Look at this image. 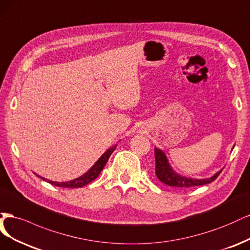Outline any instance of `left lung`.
Segmentation results:
<instances>
[{
    "label": "left lung",
    "instance_id": "obj_1",
    "mask_svg": "<svg viewBox=\"0 0 250 250\" xmlns=\"http://www.w3.org/2000/svg\"><path fill=\"white\" fill-rule=\"evenodd\" d=\"M155 159H156V174L157 178L168 186L175 188H191L195 186H203L211 183L217 179L222 170L216 172L211 178L208 179H192L186 178L179 173H176L171 165L169 164L168 159L163 150L155 147Z\"/></svg>",
    "mask_w": 250,
    "mask_h": 250
}]
</instances>
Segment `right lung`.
<instances>
[{"label":"right lung","instance_id":"add662e5","mask_svg":"<svg viewBox=\"0 0 250 250\" xmlns=\"http://www.w3.org/2000/svg\"><path fill=\"white\" fill-rule=\"evenodd\" d=\"M116 148V146L110 147L109 149H107V151H104V154L102 155V157L96 161V162L94 163V165L88 170L86 173H84L83 175L79 176V178L75 179V180H71V181H68V182H53V181H50V180H46L44 178H42V176H40L38 174H36L38 178L42 179L43 181H46L49 182L50 184L54 185V186H57V187H62V188H81L83 186H85V185L89 184L90 182L94 181L96 178H98L99 174L102 172L103 168L104 167V165L107 164L108 160L110 158V156L112 155V152H113Z\"/></svg>","mask_w":250,"mask_h":250}]
</instances>
